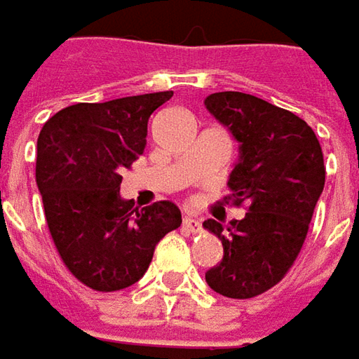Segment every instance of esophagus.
I'll return each mask as SVG.
<instances>
[{"label":"esophagus","instance_id":"esophagus-1","mask_svg":"<svg viewBox=\"0 0 359 359\" xmlns=\"http://www.w3.org/2000/svg\"><path fill=\"white\" fill-rule=\"evenodd\" d=\"M182 230H187V232H192V234H196V232H201V222H198L196 218L184 217V218H182Z\"/></svg>","mask_w":359,"mask_h":359}]
</instances>
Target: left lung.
I'll return each mask as SVG.
<instances>
[{"label": "left lung", "mask_w": 359, "mask_h": 359, "mask_svg": "<svg viewBox=\"0 0 359 359\" xmlns=\"http://www.w3.org/2000/svg\"><path fill=\"white\" fill-rule=\"evenodd\" d=\"M206 109L238 141V163L226 203H246V217L229 226L208 218L203 226L222 242V262L206 284L226 298H254L276 286L302 250L326 167L318 137L286 109L238 91L212 93Z\"/></svg>", "instance_id": "8db88e82"}]
</instances>
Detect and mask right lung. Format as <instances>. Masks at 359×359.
Instances as JSON below:
<instances>
[{
  "instance_id": "1",
  "label": "right lung",
  "mask_w": 359,
  "mask_h": 359,
  "mask_svg": "<svg viewBox=\"0 0 359 359\" xmlns=\"http://www.w3.org/2000/svg\"><path fill=\"white\" fill-rule=\"evenodd\" d=\"M172 91L65 107L37 139L35 180L63 264L97 292L139 282L155 246L179 229L170 201L135 208L121 198L123 170L144 153L149 117Z\"/></svg>"
}]
</instances>
